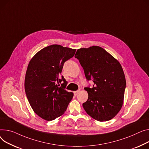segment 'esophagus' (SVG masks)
Listing matches in <instances>:
<instances>
[{"label":"esophagus","instance_id":"1","mask_svg":"<svg viewBox=\"0 0 149 149\" xmlns=\"http://www.w3.org/2000/svg\"><path fill=\"white\" fill-rule=\"evenodd\" d=\"M80 90H78V91H75V92H74V94L75 96H76V95H77L79 93H80Z\"/></svg>","mask_w":149,"mask_h":149}]
</instances>
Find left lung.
I'll list each match as a JSON object with an SVG mask.
<instances>
[{"label":"left lung","instance_id":"left-lung-1","mask_svg":"<svg viewBox=\"0 0 149 149\" xmlns=\"http://www.w3.org/2000/svg\"><path fill=\"white\" fill-rule=\"evenodd\" d=\"M75 57L83 67L92 87H86L88 99L83 104L86 112L94 119L108 121L123 105L126 79L121 65L110 54L98 46L77 49Z\"/></svg>","mask_w":149,"mask_h":149}]
</instances>
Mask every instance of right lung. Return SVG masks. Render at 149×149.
I'll return each mask as SVG.
<instances>
[{"label": "right lung", "mask_w": 149, "mask_h": 149, "mask_svg": "<svg viewBox=\"0 0 149 149\" xmlns=\"http://www.w3.org/2000/svg\"><path fill=\"white\" fill-rule=\"evenodd\" d=\"M75 51L60 45H49L38 52L28 65L26 95L34 112L44 120L62 116L72 100L74 93L65 90L68 82L61 72L65 62Z\"/></svg>", "instance_id": "add662e5"}]
</instances>
